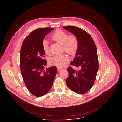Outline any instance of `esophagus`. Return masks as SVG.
<instances>
[{"label":"esophagus","instance_id":"1","mask_svg":"<svg viewBox=\"0 0 122 122\" xmlns=\"http://www.w3.org/2000/svg\"><path fill=\"white\" fill-rule=\"evenodd\" d=\"M61 70H62V68H59V67L57 68V71H61Z\"/></svg>","mask_w":122,"mask_h":122}]
</instances>
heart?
<instances>
[{
	"label": "heart",
	"instance_id": "obj_1",
	"mask_svg": "<svg viewBox=\"0 0 122 122\" xmlns=\"http://www.w3.org/2000/svg\"><path fill=\"white\" fill-rule=\"evenodd\" d=\"M51 39L56 42L63 45L64 51L69 55H75L79 48V40L74 34H68L60 29L56 30L51 36ZM42 48L45 54L49 55L50 51L48 42L43 40L42 43ZM69 61L68 57L65 54L56 55L49 59V63L51 65L58 67H63Z\"/></svg>",
	"mask_w": 122,
	"mask_h": 122
}]
</instances>
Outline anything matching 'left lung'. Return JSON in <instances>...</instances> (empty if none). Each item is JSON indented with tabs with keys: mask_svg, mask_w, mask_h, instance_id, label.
Instances as JSON below:
<instances>
[{
	"mask_svg": "<svg viewBox=\"0 0 122 122\" xmlns=\"http://www.w3.org/2000/svg\"><path fill=\"white\" fill-rule=\"evenodd\" d=\"M63 28L72 33L79 40L76 56L70 65L80 69L76 71L69 66L67 68L69 75L66 83L72 91L83 94L91 89L96 80L99 67L97 47L90 35L84 30L73 26Z\"/></svg>",
	"mask_w": 122,
	"mask_h": 122,
	"instance_id": "8db88e82",
	"label": "left lung"
}]
</instances>
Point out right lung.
<instances>
[{"mask_svg": "<svg viewBox=\"0 0 122 122\" xmlns=\"http://www.w3.org/2000/svg\"><path fill=\"white\" fill-rule=\"evenodd\" d=\"M53 28H38L25 39L20 51L22 76L29 92L36 97L45 95L51 88L57 72L52 66L44 70L47 62L42 48L44 37Z\"/></svg>", "mask_w": 122, "mask_h": 122, "instance_id": "1", "label": "right lung"}]
</instances>
